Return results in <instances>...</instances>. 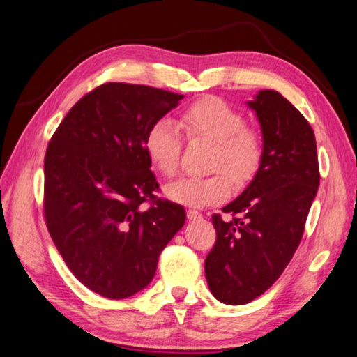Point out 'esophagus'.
<instances>
[{
  "label": "esophagus",
  "mask_w": 357,
  "mask_h": 357,
  "mask_svg": "<svg viewBox=\"0 0 357 357\" xmlns=\"http://www.w3.org/2000/svg\"><path fill=\"white\" fill-rule=\"evenodd\" d=\"M186 217H188V220H199L202 218V213L197 212L195 208H190L188 212H186Z\"/></svg>",
  "instance_id": "1"
}]
</instances>
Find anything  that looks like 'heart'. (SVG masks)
Wrapping results in <instances>:
<instances>
[{"label": "heart", "mask_w": 357, "mask_h": 357, "mask_svg": "<svg viewBox=\"0 0 357 357\" xmlns=\"http://www.w3.org/2000/svg\"><path fill=\"white\" fill-rule=\"evenodd\" d=\"M178 126L188 139L213 144L210 169L218 171L204 178L183 177L165 186L169 201L190 207H204L226 199L232 183L243 185L258 174L264 160V140L247 119L223 99L202 98L183 109ZM145 155L155 171L172 177L182 155V136L177 125L160 119L150 125L144 140ZM229 174V178L227 175Z\"/></svg>", "instance_id": "heart-1"}]
</instances>
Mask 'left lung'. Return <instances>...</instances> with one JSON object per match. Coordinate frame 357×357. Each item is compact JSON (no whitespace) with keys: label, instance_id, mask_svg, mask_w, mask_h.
I'll return each instance as SVG.
<instances>
[{"label":"left lung","instance_id":"8db88e82","mask_svg":"<svg viewBox=\"0 0 357 357\" xmlns=\"http://www.w3.org/2000/svg\"><path fill=\"white\" fill-rule=\"evenodd\" d=\"M247 104L261 125L264 160L242 195L221 208L232 218L212 217L217 242L204 266L210 291L227 305L255 301L282 275L319 186L317 140L305 116L275 90H261Z\"/></svg>","mask_w":357,"mask_h":357}]
</instances>
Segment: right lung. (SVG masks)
<instances>
[{"instance_id": "obj_1", "label": "right lung", "mask_w": 357, "mask_h": 357, "mask_svg": "<svg viewBox=\"0 0 357 357\" xmlns=\"http://www.w3.org/2000/svg\"><path fill=\"white\" fill-rule=\"evenodd\" d=\"M182 95L109 82L75 102L47 147L44 215L56 250L93 293L125 299L153 280L185 208L155 196L144 140ZM152 201L143 212L139 206Z\"/></svg>"}]
</instances>
